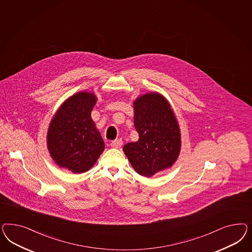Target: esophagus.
<instances>
[{
	"label": "esophagus",
	"mask_w": 252,
	"mask_h": 252,
	"mask_svg": "<svg viewBox=\"0 0 252 252\" xmlns=\"http://www.w3.org/2000/svg\"><path fill=\"white\" fill-rule=\"evenodd\" d=\"M123 142L121 139H115L114 141H112L111 146L112 148H115V149H119L121 146H122Z\"/></svg>",
	"instance_id": "34e87169"
}]
</instances>
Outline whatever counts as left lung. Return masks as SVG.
Returning <instances> with one entry per match:
<instances>
[{"instance_id": "obj_1", "label": "left lung", "mask_w": 252, "mask_h": 252, "mask_svg": "<svg viewBox=\"0 0 252 252\" xmlns=\"http://www.w3.org/2000/svg\"><path fill=\"white\" fill-rule=\"evenodd\" d=\"M134 125L138 140L124 146L132 167L151 177L172 167L181 150V134L175 113L159 92L138 96L133 102Z\"/></svg>"}]
</instances>
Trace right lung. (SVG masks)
Segmentation results:
<instances>
[{"label": "right lung", "mask_w": 252, "mask_h": 252, "mask_svg": "<svg viewBox=\"0 0 252 252\" xmlns=\"http://www.w3.org/2000/svg\"><path fill=\"white\" fill-rule=\"evenodd\" d=\"M97 97L79 92L65 99L50 123L48 151L54 162L74 174L89 171L104 151V141L92 118Z\"/></svg>", "instance_id": "add662e5"}]
</instances>
